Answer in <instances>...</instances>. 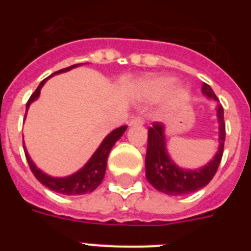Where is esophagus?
Instances as JSON below:
<instances>
[{"label": "esophagus", "mask_w": 251, "mask_h": 251, "mask_svg": "<svg viewBox=\"0 0 251 251\" xmlns=\"http://www.w3.org/2000/svg\"><path fill=\"white\" fill-rule=\"evenodd\" d=\"M135 125H143V118L142 117L131 118L129 122V126H135Z\"/></svg>", "instance_id": "34e87169"}]
</instances>
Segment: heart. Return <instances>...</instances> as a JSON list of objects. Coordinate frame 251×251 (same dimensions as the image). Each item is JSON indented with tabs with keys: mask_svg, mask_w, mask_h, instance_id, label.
Listing matches in <instances>:
<instances>
[{
	"mask_svg": "<svg viewBox=\"0 0 251 251\" xmlns=\"http://www.w3.org/2000/svg\"><path fill=\"white\" fill-rule=\"evenodd\" d=\"M176 86V79L171 76H157L151 79L145 80L141 84V94L146 101H156L159 99L164 98L169 94L173 87ZM189 98V92L186 88H178L172 95L171 105H178L181 102L186 101Z\"/></svg>",
	"mask_w": 251,
	"mask_h": 251,
	"instance_id": "b5f03b06",
	"label": "heart"
}]
</instances>
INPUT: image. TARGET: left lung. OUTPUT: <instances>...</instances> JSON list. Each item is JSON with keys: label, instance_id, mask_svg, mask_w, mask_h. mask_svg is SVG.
Here are the masks:
<instances>
[{"label": "left lung", "instance_id": "obj_1", "mask_svg": "<svg viewBox=\"0 0 251 251\" xmlns=\"http://www.w3.org/2000/svg\"><path fill=\"white\" fill-rule=\"evenodd\" d=\"M202 94L218 102L216 116L219 121V147L214 157L207 164L194 169H185L172 160L167 149L165 126L155 122L149 129V142L146 153V177L156 190L168 195H186L201 190L210 182L222 161L224 141H226V124L224 109L219 104V99L208 84L203 83Z\"/></svg>", "mask_w": 251, "mask_h": 251}]
</instances>
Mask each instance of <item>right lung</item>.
I'll use <instances>...</instances> for the list:
<instances>
[{"label":"right lung","mask_w":251,"mask_h":251,"mask_svg":"<svg viewBox=\"0 0 251 251\" xmlns=\"http://www.w3.org/2000/svg\"><path fill=\"white\" fill-rule=\"evenodd\" d=\"M78 65H73L70 68L62 69V70H58V72L53 73L52 75L48 76L47 79H44L39 84V87L36 88V91L31 95V98L27 101V105H25V114H27V110H28L29 105L32 104L35 100L39 99L40 96V90L43 88V86L45 84V82L52 78L53 75H57V74H61V73H66L72 69L79 66ZM126 127L127 126H121V127H117L114 129L113 131H110L108 135H106L102 142L100 143V146L98 147V150L95 151L94 155L90 157V160L87 161L83 167L80 168L79 171H76L75 173H73L70 176H66V177H53V176L47 175L45 172H43L40 168H37L36 164L33 163L32 159L29 157L27 150H25V142H23V149H25V157H27V161H28V165L31 168V171L35 175L39 181H40L44 186H47L50 190L56 191V193H60V194L64 195H82V194H88V193H92V191L96 189V187L101 183L102 178H104V175H105L106 171V160H108V156H109V152L112 147L114 146V143L122 137V134L126 131Z\"/></svg>","instance_id":"add662e5"}]
</instances>
